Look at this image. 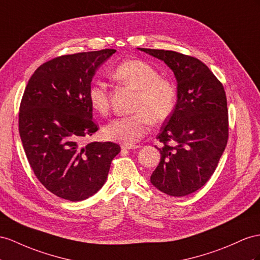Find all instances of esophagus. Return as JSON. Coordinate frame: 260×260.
Returning a JSON list of instances; mask_svg holds the SVG:
<instances>
[{"instance_id":"34e87169","label":"esophagus","mask_w":260,"mask_h":260,"mask_svg":"<svg viewBox=\"0 0 260 260\" xmlns=\"http://www.w3.org/2000/svg\"><path fill=\"white\" fill-rule=\"evenodd\" d=\"M139 147H141V146H138V145H132V146H129V145H122V149H126V150L137 149Z\"/></svg>"}]
</instances>
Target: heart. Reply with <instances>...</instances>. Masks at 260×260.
Returning <instances> with one entry per match:
<instances>
[{"label":"heart","instance_id":"b5f03b06","mask_svg":"<svg viewBox=\"0 0 260 260\" xmlns=\"http://www.w3.org/2000/svg\"><path fill=\"white\" fill-rule=\"evenodd\" d=\"M112 78L137 91L131 116L113 119L106 124L102 134L111 142L134 145L149 129L150 123H162L175 110L177 91L169 80L160 78L159 72L144 60L132 59L118 64L112 72ZM88 99L91 108L101 115L108 114L110 98L106 85L92 83Z\"/></svg>","mask_w":260,"mask_h":260}]
</instances>
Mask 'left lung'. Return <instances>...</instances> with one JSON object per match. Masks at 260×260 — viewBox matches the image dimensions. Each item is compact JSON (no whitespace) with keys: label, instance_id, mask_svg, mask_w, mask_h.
Masks as SVG:
<instances>
[{"label":"left lung","instance_id":"1","mask_svg":"<svg viewBox=\"0 0 260 260\" xmlns=\"http://www.w3.org/2000/svg\"><path fill=\"white\" fill-rule=\"evenodd\" d=\"M172 70L177 103L157 139L160 161L150 176L171 197L193 193L208 182L228 144V101L222 83L202 61L171 50L138 48Z\"/></svg>","mask_w":260,"mask_h":260}]
</instances>
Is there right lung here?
<instances>
[{
    "label": "right lung",
    "instance_id": "1",
    "mask_svg": "<svg viewBox=\"0 0 260 260\" xmlns=\"http://www.w3.org/2000/svg\"><path fill=\"white\" fill-rule=\"evenodd\" d=\"M115 49L66 55L43 63L24 91L18 127L35 176L51 193L82 201L103 187L121 147L81 141L98 131L88 92L100 66Z\"/></svg>",
    "mask_w": 260,
    "mask_h": 260
}]
</instances>
